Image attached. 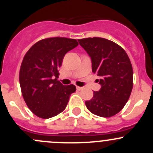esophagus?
Masks as SVG:
<instances>
[{
    "mask_svg": "<svg viewBox=\"0 0 153 153\" xmlns=\"http://www.w3.org/2000/svg\"><path fill=\"white\" fill-rule=\"evenodd\" d=\"M76 89H77V90L80 91V90H81V89H83V87H81V86H76Z\"/></svg>",
    "mask_w": 153,
    "mask_h": 153,
    "instance_id": "1",
    "label": "esophagus"
}]
</instances>
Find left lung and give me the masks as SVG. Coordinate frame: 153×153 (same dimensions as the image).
<instances>
[{"instance_id":"obj_1","label":"left lung","mask_w":153,"mask_h":153,"mask_svg":"<svg viewBox=\"0 0 153 153\" xmlns=\"http://www.w3.org/2000/svg\"><path fill=\"white\" fill-rule=\"evenodd\" d=\"M92 61V72L100 79L99 91L85 104L98 116L109 118L124 108L133 86V70L130 60L122 47L103 38L78 39Z\"/></svg>"}]
</instances>
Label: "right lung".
Listing matches in <instances>:
<instances>
[{"instance_id": "add662e5", "label": "right lung", "mask_w": 153, "mask_h": 153, "mask_svg": "<svg viewBox=\"0 0 153 153\" xmlns=\"http://www.w3.org/2000/svg\"><path fill=\"white\" fill-rule=\"evenodd\" d=\"M78 45L72 38H45L24 55L19 72L21 92L29 109L39 118L47 119L63 112L76 90L75 85H63L58 78L64 55Z\"/></svg>"}]
</instances>
